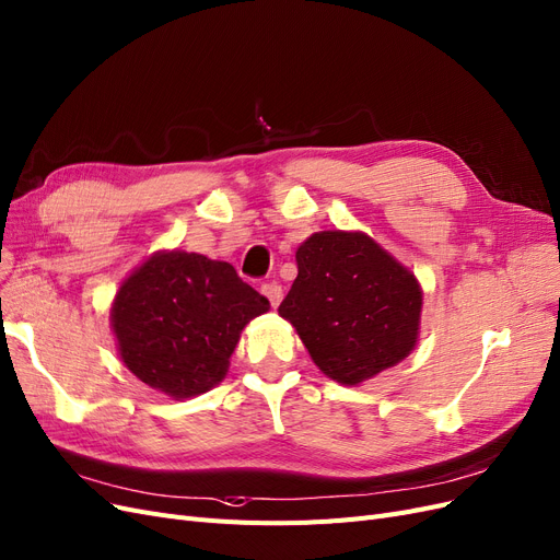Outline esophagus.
Listing matches in <instances>:
<instances>
[{
    "instance_id": "34e87169",
    "label": "esophagus",
    "mask_w": 560,
    "mask_h": 560,
    "mask_svg": "<svg viewBox=\"0 0 560 560\" xmlns=\"http://www.w3.org/2000/svg\"><path fill=\"white\" fill-rule=\"evenodd\" d=\"M260 291H262V295L269 300V304H272L275 308L279 306V302L283 300V288L277 283V281H267V283H262L260 285Z\"/></svg>"
}]
</instances>
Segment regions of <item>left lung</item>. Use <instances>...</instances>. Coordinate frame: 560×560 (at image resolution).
Listing matches in <instances>:
<instances>
[{
  "mask_svg": "<svg viewBox=\"0 0 560 560\" xmlns=\"http://www.w3.org/2000/svg\"><path fill=\"white\" fill-rule=\"evenodd\" d=\"M298 279L279 314L325 376L358 385L401 362L418 339L422 291L362 233L325 231L298 248Z\"/></svg>",
  "mask_w": 560,
  "mask_h": 560,
  "instance_id": "obj_1",
  "label": "left lung"
}]
</instances>
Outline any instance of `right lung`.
<instances>
[{"label":"right lung","mask_w":560,"mask_h":560,"mask_svg":"<svg viewBox=\"0 0 560 560\" xmlns=\"http://www.w3.org/2000/svg\"><path fill=\"white\" fill-rule=\"evenodd\" d=\"M269 302L233 265L168 252L142 262L113 304L119 355L142 383L175 399L223 381L248 320Z\"/></svg>","instance_id":"1"}]
</instances>
